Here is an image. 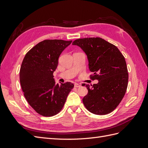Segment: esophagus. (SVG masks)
<instances>
[{
    "label": "esophagus",
    "mask_w": 148,
    "mask_h": 148,
    "mask_svg": "<svg viewBox=\"0 0 148 148\" xmlns=\"http://www.w3.org/2000/svg\"><path fill=\"white\" fill-rule=\"evenodd\" d=\"M80 86H81V85L78 84V83H75V87L76 88H79Z\"/></svg>",
    "instance_id": "34e87169"
}]
</instances>
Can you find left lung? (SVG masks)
<instances>
[{"mask_svg": "<svg viewBox=\"0 0 148 148\" xmlns=\"http://www.w3.org/2000/svg\"><path fill=\"white\" fill-rule=\"evenodd\" d=\"M86 53L92 79L98 83L86 85L88 92L83 99L85 107L96 115L112 112L122 101L127 91L128 73L125 57L114 44L100 38L75 40L72 43Z\"/></svg>", "mask_w": 148, "mask_h": 148, "instance_id": "8db88e82", "label": "left lung"}]
</instances>
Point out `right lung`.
I'll return each instance as SVG.
<instances>
[{"label":"right lung","instance_id":"add662e5","mask_svg":"<svg viewBox=\"0 0 148 148\" xmlns=\"http://www.w3.org/2000/svg\"><path fill=\"white\" fill-rule=\"evenodd\" d=\"M72 41L47 39L26 53L20 70V81L26 101L39 114L51 117L63 108L73 88L70 82L56 84L53 73L61 53Z\"/></svg>","mask_w":148,"mask_h":148}]
</instances>
